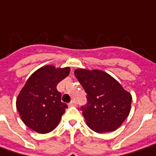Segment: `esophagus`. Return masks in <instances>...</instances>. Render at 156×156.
I'll list each match as a JSON object with an SVG mask.
<instances>
[{
    "mask_svg": "<svg viewBox=\"0 0 156 156\" xmlns=\"http://www.w3.org/2000/svg\"><path fill=\"white\" fill-rule=\"evenodd\" d=\"M76 102H75V101H72L71 102L69 103V107H75L76 106Z\"/></svg>",
    "mask_w": 156,
    "mask_h": 156,
    "instance_id": "esophagus-1",
    "label": "esophagus"
}]
</instances>
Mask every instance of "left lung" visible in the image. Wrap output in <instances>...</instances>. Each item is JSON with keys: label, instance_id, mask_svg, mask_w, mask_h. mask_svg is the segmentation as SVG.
<instances>
[{"label": "left lung", "instance_id": "obj_1", "mask_svg": "<svg viewBox=\"0 0 156 156\" xmlns=\"http://www.w3.org/2000/svg\"><path fill=\"white\" fill-rule=\"evenodd\" d=\"M74 74L87 93L81 107L87 126L97 133L115 131L130 114L131 94L103 71L78 68Z\"/></svg>", "mask_w": 156, "mask_h": 156}]
</instances>
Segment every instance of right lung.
<instances>
[{
	"mask_svg": "<svg viewBox=\"0 0 156 156\" xmlns=\"http://www.w3.org/2000/svg\"><path fill=\"white\" fill-rule=\"evenodd\" d=\"M70 67L48 65L30 75L16 100V107L26 126L38 133L52 131L61 119L67 105L61 102L56 86L70 73Z\"/></svg>",
	"mask_w": 156,
	"mask_h": 156,
	"instance_id": "right-lung-1",
	"label": "right lung"
}]
</instances>
